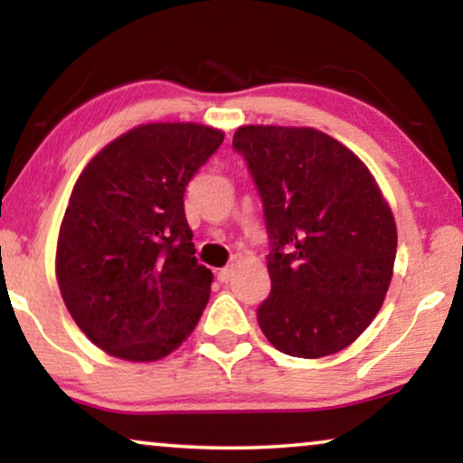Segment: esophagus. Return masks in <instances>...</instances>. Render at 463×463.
Here are the masks:
<instances>
[{"label": "esophagus", "instance_id": "34e87169", "mask_svg": "<svg viewBox=\"0 0 463 463\" xmlns=\"http://www.w3.org/2000/svg\"><path fill=\"white\" fill-rule=\"evenodd\" d=\"M233 271H236V268H233V265H227V268H223L219 271V280L221 282H230L232 280V276H233Z\"/></svg>", "mask_w": 463, "mask_h": 463}]
</instances>
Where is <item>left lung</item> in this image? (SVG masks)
Listing matches in <instances>:
<instances>
[{
  "label": "left lung",
  "instance_id": "1",
  "mask_svg": "<svg viewBox=\"0 0 463 463\" xmlns=\"http://www.w3.org/2000/svg\"><path fill=\"white\" fill-rule=\"evenodd\" d=\"M263 200L271 293L257 312L271 345L322 358L354 344L383 306L396 221L366 164L309 126L233 132Z\"/></svg>",
  "mask_w": 463,
  "mask_h": 463
}]
</instances>
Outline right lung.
Here are the masks:
<instances>
[{"mask_svg": "<svg viewBox=\"0 0 463 463\" xmlns=\"http://www.w3.org/2000/svg\"><path fill=\"white\" fill-rule=\"evenodd\" d=\"M225 132L151 122L107 143L75 181L56 242L61 297L109 356L156 363L198 325L213 271L194 257L183 194Z\"/></svg>", "mask_w": 463, "mask_h": 463, "instance_id": "1", "label": "right lung"}]
</instances>
